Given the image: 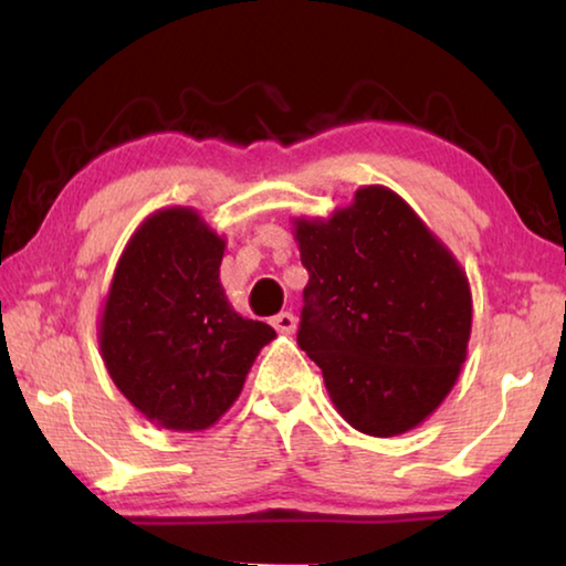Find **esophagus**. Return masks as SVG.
Segmentation results:
<instances>
[{
    "mask_svg": "<svg viewBox=\"0 0 566 566\" xmlns=\"http://www.w3.org/2000/svg\"><path fill=\"white\" fill-rule=\"evenodd\" d=\"M272 327L282 334H292L296 329V317L292 312H280L272 317Z\"/></svg>",
    "mask_w": 566,
    "mask_h": 566,
    "instance_id": "34e87169",
    "label": "esophagus"
}]
</instances>
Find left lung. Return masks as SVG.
I'll return each mask as SVG.
<instances>
[{
  "label": "left lung",
  "instance_id": "obj_1",
  "mask_svg": "<svg viewBox=\"0 0 566 566\" xmlns=\"http://www.w3.org/2000/svg\"><path fill=\"white\" fill-rule=\"evenodd\" d=\"M310 272L296 342L339 415L397 437L442 405L467 359L472 292L457 256L397 191L369 185L332 217H294Z\"/></svg>",
  "mask_w": 566,
  "mask_h": 566
}]
</instances>
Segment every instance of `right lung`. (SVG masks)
I'll list each match as a JSON object with an SVG mask.
<instances>
[{"label":"right lung","mask_w":566,"mask_h":566,"mask_svg":"<svg viewBox=\"0 0 566 566\" xmlns=\"http://www.w3.org/2000/svg\"><path fill=\"white\" fill-rule=\"evenodd\" d=\"M224 247L197 209H159L129 237L102 306L99 352L112 381L171 432L219 421L276 337L229 304L219 282Z\"/></svg>","instance_id":"obj_1"}]
</instances>
